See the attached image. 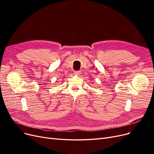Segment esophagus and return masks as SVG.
<instances>
[{"instance_id":"esophagus-1","label":"esophagus","mask_w":154,"mask_h":154,"mask_svg":"<svg viewBox=\"0 0 154 154\" xmlns=\"http://www.w3.org/2000/svg\"><path fill=\"white\" fill-rule=\"evenodd\" d=\"M74 75H76V76H80L81 74V71H74Z\"/></svg>"}]
</instances>
